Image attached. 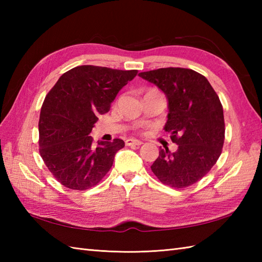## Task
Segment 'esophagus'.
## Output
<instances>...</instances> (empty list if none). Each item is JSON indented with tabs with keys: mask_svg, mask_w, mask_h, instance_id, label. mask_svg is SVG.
I'll use <instances>...</instances> for the list:
<instances>
[{
	"mask_svg": "<svg viewBox=\"0 0 262 262\" xmlns=\"http://www.w3.org/2000/svg\"><path fill=\"white\" fill-rule=\"evenodd\" d=\"M126 145L127 146H140L143 144V142L138 141V140H133V138H128V140H126Z\"/></svg>",
	"mask_w": 262,
	"mask_h": 262,
	"instance_id": "1",
	"label": "esophagus"
}]
</instances>
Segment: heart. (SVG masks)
<instances>
[{
	"instance_id": "1",
	"label": "heart",
	"mask_w": 262,
	"mask_h": 262,
	"mask_svg": "<svg viewBox=\"0 0 262 262\" xmlns=\"http://www.w3.org/2000/svg\"><path fill=\"white\" fill-rule=\"evenodd\" d=\"M149 91H157V90H155V89H149V90H148L147 92H149Z\"/></svg>"
}]
</instances>
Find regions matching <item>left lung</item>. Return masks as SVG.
Instances as JSON below:
<instances>
[{"instance_id":"8db88e82","label":"left lung","mask_w":262,"mask_h":262,"mask_svg":"<svg viewBox=\"0 0 262 262\" xmlns=\"http://www.w3.org/2000/svg\"><path fill=\"white\" fill-rule=\"evenodd\" d=\"M142 79L162 90L169 101L165 130L178 149L161 148L151 169L165 186L183 189L198 182L221 157L225 122L217 93L198 72L165 68L142 72Z\"/></svg>"}]
</instances>
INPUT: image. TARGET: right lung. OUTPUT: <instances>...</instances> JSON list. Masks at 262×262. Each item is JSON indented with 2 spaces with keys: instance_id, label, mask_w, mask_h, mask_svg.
Returning a JSON list of instances; mask_svg holds the SVG:
<instances>
[{
  "instance_id": "obj_1",
  "label": "right lung",
  "mask_w": 262,
  "mask_h": 262,
  "mask_svg": "<svg viewBox=\"0 0 262 262\" xmlns=\"http://www.w3.org/2000/svg\"><path fill=\"white\" fill-rule=\"evenodd\" d=\"M137 73L81 65L65 72L47 93L38 122L39 153L60 185L86 190L108 173L125 143L115 138L94 145L89 134L98 116L108 113L117 93Z\"/></svg>"
}]
</instances>
